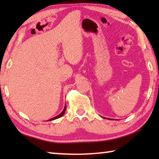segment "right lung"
Returning a JSON list of instances; mask_svg holds the SVG:
<instances>
[{"instance_id": "right-lung-1", "label": "right lung", "mask_w": 159, "mask_h": 159, "mask_svg": "<svg viewBox=\"0 0 159 159\" xmlns=\"http://www.w3.org/2000/svg\"><path fill=\"white\" fill-rule=\"evenodd\" d=\"M66 106L65 105V106H64V110H63V111L61 113V114H59V115H58V116H55V117H53V118H52V119H50L49 121H52V120H54V119H58V118H60V117H61L64 114V113H65V111H66Z\"/></svg>"}]
</instances>
